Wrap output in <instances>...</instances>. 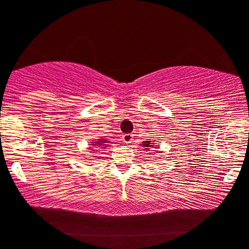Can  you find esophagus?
<instances>
[{
	"label": "esophagus",
	"mask_w": 249,
	"mask_h": 249,
	"mask_svg": "<svg viewBox=\"0 0 249 249\" xmlns=\"http://www.w3.org/2000/svg\"><path fill=\"white\" fill-rule=\"evenodd\" d=\"M132 138H133V135H131V133H125V135H124V142L125 144H130L132 142Z\"/></svg>",
	"instance_id": "esophagus-1"
}]
</instances>
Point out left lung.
Listing matches in <instances>:
<instances>
[{
  "label": "left lung",
  "instance_id": "obj_1",
  "mask_svg": "<svg viewBox=\"0 0 249 249\" xmlns=\"http://www.w3.org/2000/svg\"><path fill=\"white\" fill-rule=\"evenodd\" d=\"M142 147H147L146 149H148V147H155V146H154V143L151 142V141H144V143H142Z\"/></svg>",
  "mask_w": 249,
  "mask_h": 249
}]
</instances>
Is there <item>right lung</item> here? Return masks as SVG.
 Masks as SVG:
<instances>
[{
  "mask_svg": "<svg viewBox=\"0 0 249 249\" xmlns=\"http://www.w3.org/2000/svg\"><path fill=\"white\" fill-rule=\"evenodd\" d=\"M108 142V140H106V139H99L98 141H94V142H92V144L93 146H98V147H102V148H105V147H107V146H105V144ZM91 150H93V149H91Z\"/></svg>",
  "mask_w": 249,
  "mask_h": 249,
  "instance_id": "obj_1",
  "label": "right lung"
}]
</instances>
